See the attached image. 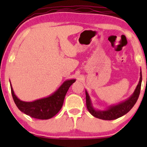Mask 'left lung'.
Wrapping results in <instances>:
<instances>
[{
	"instance_id": "8db88e82",
	"label": "left lung",
	"mask_w": 147,
	"mask_h": 147,
	"mask_svg": "<svg viewBox=\"0 0 147 147\" xmlns=\"http://www.w3.org/2000/svg\"><path fill=\"white\" fill-rule=\"evenodd\" d=\"M140 79L139 84L136 87V90L133 92V95L129 97L125 102L120 103L117 105L111 106L108 110L105 111H95L92 107L90 103V99L88 92L86 91V106L90 113L93 115L94 117L99 118V119H104V120H113V119H117V118L122 117L127 113L136 104L138 97H139L140 92L141 89V83H142V73H140Z\"/></svg>"
}]
</instances>
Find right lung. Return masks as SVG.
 <instances>
[{"label": "right lung", "mask_w": 147, "mask_h": 147, "mask_svg": "<svg viewBox=\"0 0 147 147\" xmlns=\"http://www.w3.org/2000/svg\"><path fill=\"white\" fill-rule=\"evenodd\" d=\"M75 82V79L67 80L53 95L32 102H23L18 99L11 86V92L15 104L20 111L35 119H48L54 117L61 110L69 88Z\"/></svg>", "instance_id": "add662e5"}]
</instances>
